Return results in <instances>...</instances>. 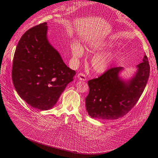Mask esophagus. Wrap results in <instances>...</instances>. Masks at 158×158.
I'll return each mask as SVG.
<instances>
[{
  "label": "esophagus",
  "instance_id": "obj_1",
  "mask_svg": "<svg viewBox=\"0 0 158 158\" xmlns=\"http://www.w3.org/2000/svg\"><path fill=\"white\" fill-rule=\"evenodd\" d=\"M77 77L78 78L79 80H82V81H85V80H87V76H86V75H85V74L82 73H80L78 74V77Z\"/></svg>",
  "mask_w": 158,
  "mask_h": 158
}]
</instances>
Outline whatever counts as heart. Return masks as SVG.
I'll list each match as a JSON object with an SVG mask.
<instances>
[{
	"instance_id": "heart-1",
	"label": "heart",
	"mask_w": 158,
	"mask_h": 158,
	"mask_svg": "<svg viewBox=\"0 0 158 158\" xmlns=\"http://www.w3.org/2000/svg\"><path fill=\"white\" fill-rule=\"evenodd\" d=\"M110 46L107 42H93L87 46V49L91 52L101 51ZM71 53L74 58H79L83 56L84 48L80 44L74 43L71 46ZM115 57V53L112 52H106L96 55L92 60V66L96 73H103L106 71L112 64Z\"/></svg>"
}]
</instances>
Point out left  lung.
<instances>
[{
  "label": "left lung",
  "instance_id": "left-lung-1",
  "mask_svg": "<svg viewBox=\"0 0 158 158\" xmlns=\"http://www.w3.org/2000/svg\"><path fill=\"white\" fill-rule=\"evenodd\" d=\"M134 77L125 81L119 77L122 67L110 68L101 76L88 81L89 93L86 110L93 118L116 119L125 116L138 102L150 74L147 55L137 65Z\"/></svg>",
  "mask_w": 158,
  "mask_h": 158
}]
</instances>
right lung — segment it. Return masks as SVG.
Here are the masks:
<instances>
[{"mask_svg":"<svg viewBox=\"0 0 158 158\" xmlns=\"http://www.w3.org/2000/svg\"><path fill=\"white\" fill-rule=\"evenodd\" d=\"M46 22L22 36L15 52L12 80L22 100L45 110L56 103L76 71L69 68L47 39Z\"/></svg>","mask_w":158,"mask_h":158,"instance_id":"add662e5","label":"right lung"}]
</instances>
